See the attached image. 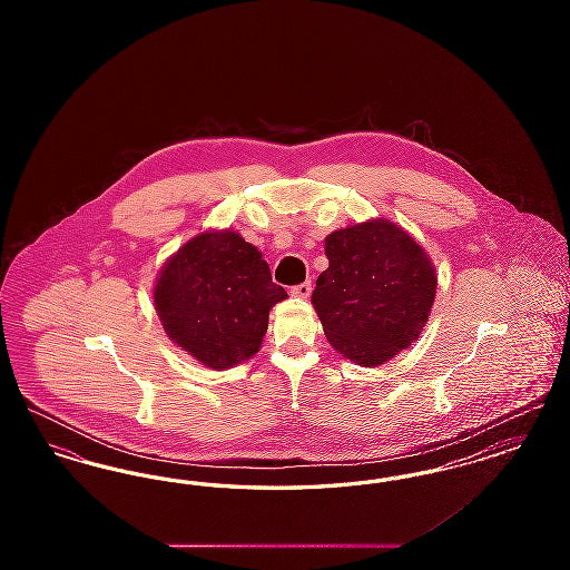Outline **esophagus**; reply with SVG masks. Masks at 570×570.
I'll return each mask as SVG.
<instances>
[{"label":"esophagus","instance_id":"1","mask_svg":"<svg viewBox=\"0 0 570 570\" xmlns=\"http://www.w3.org/2000/svg\"><path fill=\"white\" fill-rule=\"evenodd\" d=\"M291 293H293L295 297H309V293H312V282H303V284H297V286H293V288H291Z\"/></svg>","mask_w":570,"mask_h":570}]
</instances>
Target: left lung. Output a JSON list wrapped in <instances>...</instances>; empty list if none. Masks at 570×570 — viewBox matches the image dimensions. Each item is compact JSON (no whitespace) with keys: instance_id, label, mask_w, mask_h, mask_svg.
I'll list each match as a JSON object with an SVG mask.
<instances>
[{"instance_id":"8db88e82","label":"left lung","mask_w":570,"mask_h":570,"mask_svg":"<svg viewBox=\"0 0 570 570\" xmlns=\"http://www.w3.org/2000/svg\"><path fill=\"white\" fill-rule=\"evenodd\" d=\"M312 303L331 346L363 367L407 348L434 305V263L406 230L372 219L326 237Z\"/></svg>"}]
</instances>
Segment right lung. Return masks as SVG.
<instances>
[{
	"mask_svg": "<svg viewBox=\"0 0 570 570\" xmlns=\"http://www.w3.org/2000/svg\"><path fill=\"white\" fill-rule=\"evenodd\" d=\"M286 297L263 254L230 230L203 233L184 245L154 291L168 337L214 370L258 353L269 309Z\"/></svg>",
	"mask_w": 570,
	"mask_h": 570,
	"instance_id": "1",
	"label": "right lung"
}]
</instances>
